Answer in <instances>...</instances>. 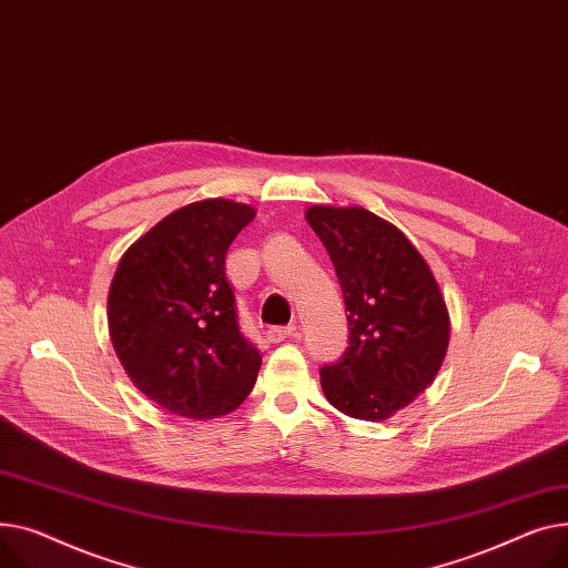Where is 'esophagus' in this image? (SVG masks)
Returning a JSON list of instances; mask_svg holds the SVG:
<instances>
[{
  "instance_id": "esophagus-1",
  "label": "esophagus",
  "mask_w": 568,
  "mask_h": 568,
  "mask_svg": "<svg viewBox=\"0 0 568 568\" xmlns=\"http://www.w3.org/2000/svg\"><path fill=\"white\" fill-rule=\"evenodd\" d=\"M295 332H297L295 323H291V325H275V327H271L268 332H265V337H268L273 344H280V342H284L288 337H295Z\"/></svg>"
}]
</instances>
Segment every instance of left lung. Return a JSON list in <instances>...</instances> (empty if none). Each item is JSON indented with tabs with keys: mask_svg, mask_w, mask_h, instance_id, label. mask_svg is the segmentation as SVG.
<instances>
[{
	"mask_svg": "<svg viewBox=\"0 0 568 568\" xmlns=\"http://www.w3.org/2000/svg\"><path fill=\"white\" fill-rule=\"evenodd\" d=\"M348 312V348L321 366L327 402L348 417L381 422L436 378L449 344V314L422 254L372 211L312 206Z\"/></svg>",
	"mask_w": 568,
	"mask_h": 568,
	"instance_id": "left-lung-1",
	"label": "left lung"
}]
</instances>
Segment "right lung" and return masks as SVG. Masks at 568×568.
I'll return each instance as SVG.
<instances>
[{
	"instance_id": "obj_1",
	"label": "right lung",
	"mask_w": 568,
	"mask_h": 568,
	"mask_svg": "<svg viewBox=\"0 0 568 568\" xmlns=\"http://www.w3.org/2000/svg\"><path fill=\"white\" fill-rule=\"evenodd\" d=\"M252 220V206L229 199L187 204L144 233L112 280L114 351L135 387L174 415H226L256 383L261 355L241 332L224 265Z\"/></svg>"
}]
</instances>
